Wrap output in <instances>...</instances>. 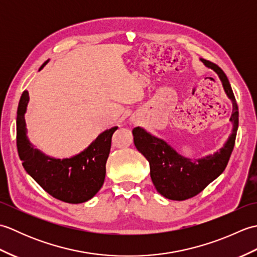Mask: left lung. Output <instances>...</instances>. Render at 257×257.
I'll return each instance as SVG.
<instances>
[{
  "mask_svg": "<svg viewBox=\"0 0 257 257\" xmlns=\"http://www.w3.org/2000/svg\"><path fill=\"white\" fill-rule=\"evenodd\" d=\"M202 62L219 75L226 95L233 103L230 118L233 123L232 135L223 148L214 155L193 160L179 155L165 140L155 137L143 128L136 127L133 130L136 148L149 161L150 177L157 191L165 198L174 201L193 198L219 177L225 170L235 145L238 107L230 81L217 65L205 59H202Z\"/></svg>",
  "mask_w": 257,
  "mask_h": 257,
  "instance_id": "1",
  "label": "left lung"
}]
</instances>
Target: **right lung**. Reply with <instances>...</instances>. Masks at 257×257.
I'll list each match as a JSON object with an SVG mask.
<instances>
[{
  "instance_id": "obj_1",
  "label": "right lung",
  "mask_w": 257,
  "mask_h": 257,
  "mask_svg": "<svg viewBox=\"0 0 257 257\" xmlns=\"http://www.w3.org/2000/svg\"><path fill=\"white\" fill-rule=\"evenodd\" d=\"M48 61L42 65L45 66ZM30 96L24 90L21 96L16 118V145L25 171L57 200L67 203H83L90 200L102 187L106 162L111 147V137L118 127L103 132L79 155L67 159L45 156L31 145L26 136L24 114Z\"/></svg>"
}]
</instances>
